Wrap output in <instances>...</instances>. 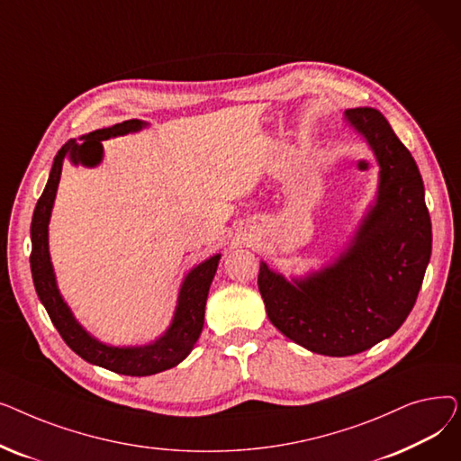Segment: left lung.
I'll return each instance as SVG.
<instances>
[{
	"instance_id": "obj_1",
	"label": "left lung",
	"mask_w": 461,
	"mask_h": 461,
	"mask_svg": "<svg viewBox=\"0 0 461 461\" xmlns=\"http://www.w3.org/2000/svg\"><path fill=\"white\" fill-rule=\"evenodd\" d=\"M379 164L377 200L351 245L329 267L285 280L259 265L258 285L271 323L320 355L348 357L393 336L419 297L431 254V222L415 158L381 112L346 110Z\"/></svg>"
}]
</instances>
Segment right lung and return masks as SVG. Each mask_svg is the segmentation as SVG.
Wrapping results in <instances>:
<instances>
[{
	"mask_svg": "<svg viewBox=\"0 0 461 461\" xmlns=\"http://www.w3.org/2000/svg\"><path fill=\"white\" fill-rule=\"evenodd\" d=\"M141 127H145L143 121L129 119L108 129L93 131L82 136V141L68 140L63 145L54 158L50 177H48L42 196L39 198L37 207L33 211L30 256L35 292L65 344L84 360L91 362V365L103 366L115 374L136 377L153 375L177 366L192 351L194 344L198 342L203 329L209 287L214 278L221 254H216L205 259L203 263L196 265V267L185 276L183 285L179 289V299L172 325L167 327V330L158 338V340H155L149 346L113 348L93 338L77 321V318L72 316L70 308L63 301L56 284L50 252H48V222H50L65 158H68L72 164L96 166L103 160V140L123 136L129 132H138Z\"/></svg>",
	"mask_w": 461,
	"mask_h": 461,
	"instance_id": "right-lung-1",
	"label": "right lung"
}]
</instances>
